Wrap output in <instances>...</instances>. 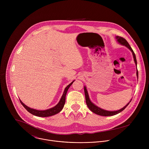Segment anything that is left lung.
I'll list each match as a JSON object with an SVG mask.
<instances>
[{
  "mask_svg": "<svg viewBox=\"0 0 149 149\" xmlns=\"http://www.w3.org/2000/svg\"><path fill=\"white\" fill-rule=\"evenodd\" d=\"M116 38L117 39V40L119 42V43L123 45H124L126 47L128 48L132 52V54H133V58H134V62H135V63L137 65V60H136V55H135V54L134 52V51H133L132 48H131V47L130 46V45L129 44L128 42H127L124 38L121 37V36H117L116 37ZM137 77H138V71L137 70ZM84 92H85V95H86V104L88 106V107L89 108V109L93 111V113H94L95 114H98V115H100V116H114V115H116L117 114H118L119 113L121 112L123 110H124L126 107L129 104V103L131 102V101L127 104L125 107H124L123 109L119 110H117V111H107V110H102L99 107H98L97 106H96L95 105H94L90 100L89 98V96H88V92H87V90L86 89V87H84Z\"/></svg>",
  "mask_w": 149,
  "mask_h": 149,
  "instance_id": "left-lung-1",
  "label": "left lung"
}]
</instances>
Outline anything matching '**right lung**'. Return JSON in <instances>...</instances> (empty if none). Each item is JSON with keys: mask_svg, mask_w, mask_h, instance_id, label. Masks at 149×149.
<instances>
[{"mask_svg": "<svg viewBox=\"0 0 149 149\" xmlns=\"http://www.w3.org/2000/svg\"><path fill=\"white\" fill-rule=\"evenodd\" d=\"M74 81H72L71 84H70L68 86L65 88L64 92H63V94L59 101V102H58V104L55 105L54 107L51 108L50 109L48 110H43V111H40V110H36L35 109H31L29 107H28V106H26V105H25L22 101L20 100V103L22 104V105L24 107V108L31 114L36 116H38V117H49L51 116H54L57 113H58L59 112H60L63 107L64 106L65 102V97H66V94L67 93L68 91V88H70V87Z\"/></svg>", "mask_w": 149, "mask_h": 149, "instance_id": "1", "label": "right lung"}]
</instances>
